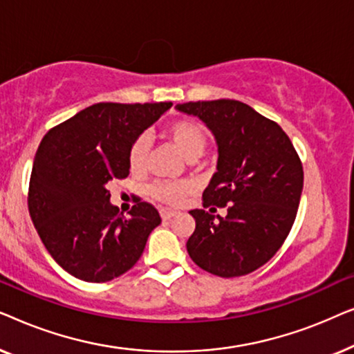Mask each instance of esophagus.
<instances>
[{"label": "esophagus", "mask_w": 354, "mask_h": 354, "mask_svg": "<svg viewBox=\"0 0 354 354\" xmlns=\"http://www.w3.org/2000/svg\"><path fill=\"white\" fill-rule=\"evenodd\" d=\"M159 212H161V217L164 221H169V219H172L174 216H177V212L172 211V209H161Z\"/></svg>", "instance_id": "esophagus-1"}]
</instances>
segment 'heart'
I'll use <instances>...</instances> for the list:
<instances>
[{"instance_id":"b5f03b06","label":"heart","mask_w":354,"mask_h":354,"mask_svg":"<svg viewBox=\"0 0 354 354\" xmlns=\"http://www.w3.org/2000/svg\"><path fill=\"white\" fill-rule=\"evenodd\" d=\"M166 137L187 159H196L205 153L207 135L205 127L193 119L174 120L166 127ZM149 138L138 135L129 148V167L133 172H143L149 159ZM149 196L162 205L178 206L192 193V185L187 182H156L149 187Z\"/></svg>"}]
</instances>
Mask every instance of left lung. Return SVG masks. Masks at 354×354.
Instances as JSON below:
<instances>
[{"label":"left lung","mask_w":354,"mask_h":354,"mask_svg":"<svg viewBox=\"0 0 354 354\" xmlns=\"http://www.w3.org/2000/svg\"><path fill=\"white\" fill-rule=\"evenodd\" d=\"M177 109L198 115L219 148L217 172L203 193L205 209L190 211L196 227L188 254L224 279L253 272L292 230L303 190L301 159L277 122L241 101H190ZM217 207H226L225 218L214 219Z\"/></svg>","instance_id":"obj_1"}]
</instances>
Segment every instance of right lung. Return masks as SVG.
I'll list each match as a JSON object with an SVG mask.
<instances>
[{
  "label": "right lung",
  "instance_id": "add662e5",
  "mask_svg": "<svg viewBox=\"0 0 354 354\" xmlns=\"http://www.w3.org/2000/svg\"><path fill=\"white\" fill-rule=\"evenodd\" d=\"M172 103H96L48 130L33 159L28 212L53 259L85 282H109L143 254L156 207L138 198L125 217L109 203L129 176V148Z\"/></svg>",
  "mask_w": 354,
  "mask_h": 354
}]
</instances>
